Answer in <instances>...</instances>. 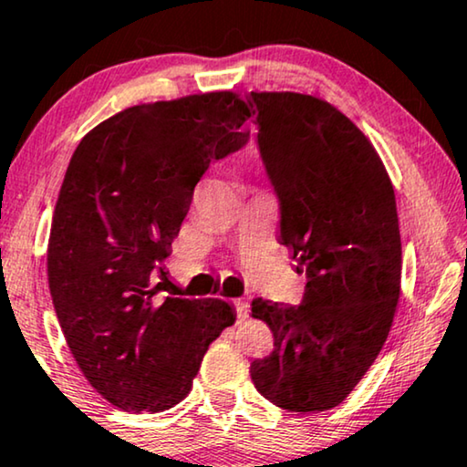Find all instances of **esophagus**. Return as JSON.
<instances>
[{
    "label": "esophagus",
    "instance_id": "obj_1",
    "mask_svg": "<svg viewBox=\"0 0 467 467\" xmlns=\"http://www.w3.org/2000/svg\"><path fill=\"white\" fill-rule=\"evenodd\" d=\"M234 308H235V317H238V321H244L248 317V310H251V306H248V299L238 297L234 299Z\"/></svg>",
    "mask_w": 467,
    "mask_h": 467
}]
</instances>
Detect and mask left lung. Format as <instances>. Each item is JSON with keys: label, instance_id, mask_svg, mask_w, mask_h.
Here are the masks:
<instances>
[{"label": "left lung", "instance_id": "obj_1", "mask_svg": "<svg viewBox=\"0 0 467 467\" xmlns=\"http://www.w3.org/2000/svg\"><path fill=\"white\" fill-rule=\"evenodd\" d=\"M259 155L306 291L297 306L253 299L274 350L251 363L257 391L285 410L340 404L379 357L400 297L395 193L374 146L327 101L251 93Z\"/></svg>", "mask_w": 467, "mask_h": 467}]
</instances>
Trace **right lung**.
<instances>
[{
	"instance_id": "right-lung-1",
	"label": "right lung",
	"mask_w": 467,
	"mask_h": 467,
	"mask_svg": "<svg viewBox=\"0 0 467 467\" xmlns=\"http://www.w3.org/2000/svg\"><path fill=\"white\" fill-rule=\"evenodd\" d=\"M251 108L235 93L133 106L88 131L63 178L48 240V286L76 363L125 412L187 398L210 342L234 325L223 299L157 297L195 184L244 149Z\"/></svg>"
}]
</instances>
